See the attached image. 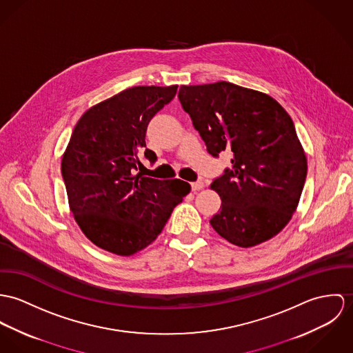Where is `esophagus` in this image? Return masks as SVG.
I'll return each instance as SVG.
<instances>
[{"instance_id": "esophagus-1", "label": "esophagus", "mask_w": 353, "mask_h": 353, "mask_svg": "<svg viewBox=\"0 0 353 353\" xmlns=\"http://www.w3.org/2000/svg\"><path fill=\"white\" fill-rule=\"evenodd\" d=\"M191 187H192V191L196 192V191H200V190L204 188V183L203 181H195V183L191 184Z\"/></svg>"}]
</instances>
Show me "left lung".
Instances as JSON below:
<instances>
[{
	"label": "left lung",
	"mask_w": 353,
	"mask_h": 353,
	"mask_svg": "<svg viewBox=\"0 0 353 353\" xmlns=\"http://www.w3.org/2000/svg\"><path fill=\"white\" fill-rule=\"evenodd\" d=\"M179 100L207 152L233 156L211 183L222 200L211 226L241 248L271 239L295 212L307 176L292 119L271 96L226 81L183 85Z\"/></svg>",
	"instance_id": "left-lung-1"
}]
</instances>
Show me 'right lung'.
Listing matches in <instances>:
<instances>
[{"instance_id":"add662e5","label":"right lung","mask_w":353,"mask_h":353,"mask_svg":"<svg viewBox=\"0 0 353 353\" xmlns=\"http://www.w3.org/2000/svg\"><path fill=\"white\" fill-rule=\"evenodd\" d=\"M177 85L134 86L88 110L76 124L62 158L70 210L94 245L131 256L150 245L173 208L191 191L183 180H157L141 173L149 121L176 96Z\"/></svg>"}]
</instances>
